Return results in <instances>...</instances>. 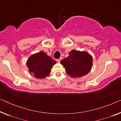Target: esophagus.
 I'll return each instance as SVG.
<instances>
[{
  "label": "esophagus",
  "mask_w": 121,
  "mask_h": 121,
  "mask_svg": "<svg viewBox=\"0 0 121 121\" xmlns=\"http://www.w3.org/2000/svg\"><path fill=\"white\" fill-rule=\"evenodd\" d=\"M62 57H60V58H59V59H57V60H56V61H57V62H58V63H60V61H61V60H62Z\"/></svg>",
  "instance_id": "esophagus-1"
}]
</instances>
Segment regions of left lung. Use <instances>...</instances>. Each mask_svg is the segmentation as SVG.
Wrapping results in <instances>:
<instances>
[{
    "mask_svg": "<svg viewBox=\"0 0 121 121\" xmlns=\"http://www.w3.org/2000/svg\"><path fill=\"white\" fill-rule=\"evenodd\" d=\"M66 73L70 77L77 78L86 75L93 66V57L85 51H71L69 56L61 61Z\"/></svg>",
    "mask_w": 121,
    "mask_h": 121,
    "instance_id": "left-lung-1",
    "label": "left lung"
}]
</instances>
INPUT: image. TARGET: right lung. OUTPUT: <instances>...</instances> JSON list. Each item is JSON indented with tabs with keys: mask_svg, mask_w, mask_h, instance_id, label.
Returning <instances> with one entry per match:
<instances>
[{
	"mask_svg": "<svg viewBox=\"0 0 121 121\" xmlns=\"http://www.w3.org/2000/svg\"><path fill=\"white\" fill-rule=\"evenodd\" d=\"M56 64V61L42 51L30 55L26 63L30 73L39 79L48 76L52 68Z\"/></svg>",
	"mask_w": 121,
	"mask_h": 121,
	"instance_id": "obj_1",
	"label": "right lung"
}]
</instances>
